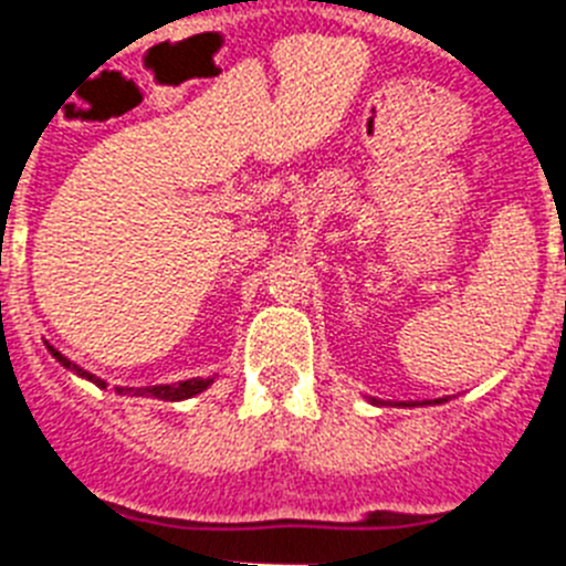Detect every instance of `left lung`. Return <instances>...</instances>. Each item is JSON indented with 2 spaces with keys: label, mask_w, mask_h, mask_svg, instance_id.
Listing matches in <instances>:
<instances>
[{
  "label": "left lung",
  "mask_w": 566,
  "mask_h": 566,
  "mask_svg": "<svg viewBox=\"0 0 566 566\" xmlns=\"http://www.w3.org/2000/svg\"><path fill=\"white\" fill-rule=\"evenodd\" d=\"M408 405H419V402H408Z\"/></svg>",
  "instance_id": "8db88e82"
}]
</instances>
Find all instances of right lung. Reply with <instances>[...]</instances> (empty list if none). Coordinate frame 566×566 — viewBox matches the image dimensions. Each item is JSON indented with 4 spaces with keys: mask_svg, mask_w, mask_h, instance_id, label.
Wrapping results in <instances>:
<instances>
[{
    "mask_svg": "<svg viewBox=\"0 0 566 566\" xmlns=\"http://www.w3.org/2000/svg\"><path fill=\"white\" fill-rule=\"evenodd\" d=\"M50 354H53V357H56L59 363L64 365V368H73L76 374L93 379V382L102 385V388H104L102 379H96L93 374L76 368V365L70 363L67 357H62V354H59L53 345H50ZM209 382H212V379H187V382H178V385H153V388H138V391H133V394H138V397H144V394H147V397H158V399H167V402H178V399H189V397H195V394H201ZM118 391H124V388H118Z\"/></svg>",
    "mask_w": 566,
    "mask_h": 566,
    "instance_id": "obj_1",
    "label": "right lung"
}]
</instances>
